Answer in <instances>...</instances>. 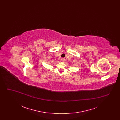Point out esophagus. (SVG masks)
I'll list each match as a JSON object with an SVG mask.
<instances>
[{"label":"esophagus","mask_w":120,"mask_h":120,"mask_svg":"<svg viewBox=\"0 0 120 120\" xmlns=\"http://www.w3.org/2000/svg\"><path fill=\"white\" fill-rule=\"evenodd\" d=\"M61 61H62V62L64 61H65V59H64V58H61Z\"/></svg>","instance_id":"esophagus-1"}]
</instances>
